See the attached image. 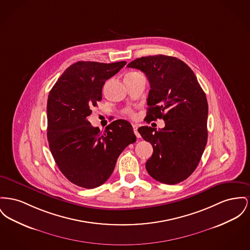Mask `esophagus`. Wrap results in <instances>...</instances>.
<instances>
[{
	"mask_svg": "<svg viewBox=\"0 0 250 250\" xmlns=\"http://www.w3.org/2000/svg\"><path fill=\"white\" fill-rule=\"evenodd\" d=\"M132 126L133 129H134V133H135L136 137H137V138H140L141 136H140V134H139V132H138V125H137L136 124H133Z\"/></svg>",
	"mask_w": 250,
	"mask_h": 250,
	"instance_id": "esophagus-1",
	"label": "esophagus"
}]
</instances>
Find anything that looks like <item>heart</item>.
Wrapping results in <instances>:
<instances>
[{"label":"heart","instance_id":"b5f03b06","mask_svg":"<svg viewBox=\"0 0 250 250\" xmlns=\"http://www.w3.org/2000/svg\"><path fill=\"white\" fill-rule=\"evenodd\" d=\"M125 113H126V114H128V115H130V116H133V115H134V114H133L132 111H131L130 109H127V110L125 111Z\"/></svg>","mask_w":250,"mask_h":250}]
</instances>
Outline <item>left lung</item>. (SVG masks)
<instances>
[{"label": "left lung", "mask_w": 250, "mask_h": 250, "mask_svg": "<svg viewBox=\"0 0 250 250\" xmlns=\"http://www.w3.org/2000/svg\"><path fill=\"white\" fill-rule=\"evenodd\" d=\"M144 72L150 83L146 120L163 119L157 130L141 126L138 131L153 146L146 164L156 180L174 185L196 169L208 140V102L191 68L182 60L164 55L143 57L128 65Z\"/></svg>", "instance_id": "8db88e82"}]
</instances>
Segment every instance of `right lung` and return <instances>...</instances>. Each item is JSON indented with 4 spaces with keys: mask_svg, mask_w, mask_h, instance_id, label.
Returning <instances> with one entry per match:
<instances>
[{
    "mask_svg": "<svg viewBox=\"0 0 250 250\" xmlns=\"http://www.w3.org/2000/svg\"><path fill=\"white\" fill-rule=\"evenodd\" d=\"M126 64L78 61L61 74L47 101V138L54 160L72 183L93 189L111 176L118 157L136 142L132 125L116 120L104 131L88 122L102 88Z\"/></svg>",
    "mask_w": 250,
    "mask_h": 250,
    "instance_id": "obj_1",
    "label": "right lung"
}]
</instances>
